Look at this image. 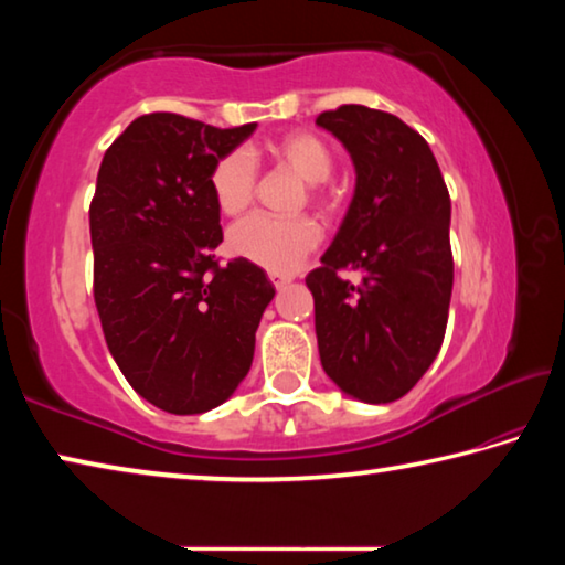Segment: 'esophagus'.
Masks as SVG:
<instances>
[{
  "mask_svg": "<svg viewBox=\"0 0 565 565\" xmlns=\"http://www.w3.org/2000/svg\"><path fill=\"white\" fill-rule=\"evenodd\" d=\"M269 279H271V284L276 286V289H284V286L291 281V279H289V276H281V274H271V276H269Z\"/></svg>",
  "mask_w": 565,
  "mask_h": 565,
  "instance_id": "esophagus-1",
  "label": "esophagus"
}]
</instances>
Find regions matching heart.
Masks as SVG:
<instances>
[{"mask_svg": "<svg viewBox=\"0 0 565 565\" xmlns=\"http://www.w3.org/2000/svg\"><path fill=\"white\" fill-rule=\"evenodd\" d=\"M274 157L309 184V194L323 202L321 184L331 177L333 154L319 134L294 131L276 141ZM212 194L224 214L236 216L254 202L259 186V167L246 149H234L212 169ZM321 242V226L311 216L252 214L232 226L228 246L242 259L271 274H289Z\"/></svg>", "mask_w": 565, "mask_h": 565, "instance_id": "1", "label": "heart"}]
</instances>
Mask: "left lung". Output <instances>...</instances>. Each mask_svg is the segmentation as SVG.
<instances>
[{
  "label": "left lung",
  "instance_id": "left-lung-1",
  "mask_svg": "<svg viewBox=\"0 0 565 565\" xmlns=\"http://www.w3.org/2000/svg\"><path fill=\"white\" fill-rule=\"evenodd\" d=\"M317 124L356 169L349 212L306 276L321 366L343 394L391 404L416 386L444 343L451 196L431 147L394 114L343 104ZM341 268L361 270L362 281L343 282Z\"/></svg>",
  "mask_w": 565,
  "mask_h": 565
}]
</instances>
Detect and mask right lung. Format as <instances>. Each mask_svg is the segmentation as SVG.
<instances>
[{"instance_id":"obj_1","label":"right lung","mask_w":565,"mask_h":565,"mask_svg":"<svg viewBox=\"0 0 565 565\" xmlns=\"http://www.w3.org/2000/svg\"><path fill=\"white\" fill-rule=\"evenodd\" d=\"M254 129L154 111L102 159L89 206L94 303L124 379L167 414H204L234 394L276 294L256 264L214 259L224 234L212 169Z\"/></svg>"}]
</instances>
